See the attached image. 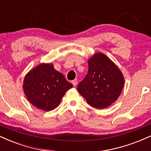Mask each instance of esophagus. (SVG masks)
Wrapping results in <instances>:
<instances>
[{"instance_id":"34e87169","label":"esophagus","mask_w":151,"mask_h":151,"mask_svg":"<svg viewBox=\"0 0 151 151\" xmlns=\"http://www.w3.org/2000/svg\"><path fill=\"white\" fill-rule=\"evenodd\" d=\"M72 84H73L74 86H77V79H74V80L72 81Z\"/></svg>"}]
</instances>
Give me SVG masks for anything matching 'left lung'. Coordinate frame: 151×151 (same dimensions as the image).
<instances>
[{
	"mask_svg": "<svg viewBox=\"0 0 151 151\" xmlns=\"http://www.w3.org/2000/svg\"><path fill=\"white\" fill-rule=\"evenodd\" d=\"M89 70L78 84L79 93L91 106L104 109L116 101L124 85V78L118 67L102 53L88 60Z\"/></svg>",
	"mask_w": 151,
	"mask_h": 151,
	"instance_id": "left-lung-1",
	"label": "left lung"
}]
</instances>
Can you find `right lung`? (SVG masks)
I'll list each match as a JSON object with an SVG mask.
<instances>
[{
	"label": "right lung",
	"instance_id": "add662e5",
	"mask_svg": "<svg viewBox=\"0 0 151 151\" xmlns=\"http://www.w3.org/2000/svg\"><path fill=\"white\" fill-rule=\"evenodd\" d=\"M22 87L32 105L49 111L58 106L72 84L52 64H41L27 73Z\"/></svg>",
	"mask_w": 151,
	"mask_h": 151
}]
</instances>
